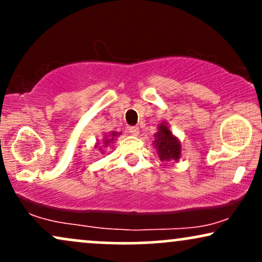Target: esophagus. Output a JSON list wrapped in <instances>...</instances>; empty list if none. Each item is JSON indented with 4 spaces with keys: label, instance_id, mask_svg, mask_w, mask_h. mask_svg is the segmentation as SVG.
<instances>
[{
    "label": "esophagus",
    "instance_id": "esophagus-1",
    "mask_svg": "<svg viewBox=\"0 0 262 262\" xmlns=\"http://www.w3.org/2000/svg\"><path fill=\"white\" fill-rule=\"evenodd\" d=\"M129 133L132 135H138L139 134V128L138 127H130L129 128Z\"/></svg>",
    "mask_w": 262,
    "mask_h": 262
}]
</instances>
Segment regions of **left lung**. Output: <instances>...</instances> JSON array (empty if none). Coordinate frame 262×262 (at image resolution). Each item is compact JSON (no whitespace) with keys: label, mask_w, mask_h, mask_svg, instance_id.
Wrapping results in <instances>:
<instances>
[{"label":"left lung","mask_w":262,"mask_h":262,"mask_svg":"<svg viewBox=\"0 0 262 262\" xmlns=\"http://www.w3.org/2000/svg\"><path fill=\"white\" fill-rule=\"evenodd\" d=\"M154 146L158 151L161 161H175L181 158V143L177 137L172 134L166 122H162L158 125V132L154 134Z\"/></svg>","instance_id":"1"}]
</instances>
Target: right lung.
<instances>
[{
    "label": "right lung",
    "instance_id": "obj_1",
    "mask_svg": "<svg viewBox=\"0 0 262 262\" xmlns=\"http://www.w3.org/2000/svg\"><path fill=\"white\" fill-rule=\"evenodd\" d=\"M118 135H121V133H117V132H112V133L106 134L103 137V139H102L101 143L100 141H97L95 146L96 148H98V150L101 151V154H103L104 148L110 146V144H113V141L116 140V137H118Z\"/></svg>",
    "mask_w": 262,
    "mask_h": 262
}]
</instances>
